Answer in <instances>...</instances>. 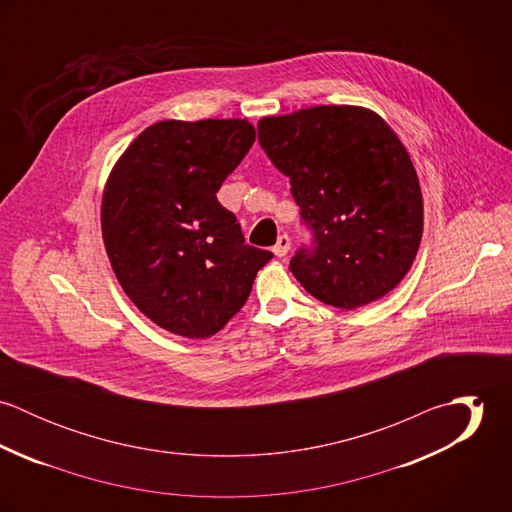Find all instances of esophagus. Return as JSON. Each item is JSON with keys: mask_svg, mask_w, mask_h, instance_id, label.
I'll return each mask as SVG.
<instances>
[{"mask_svg": "<svg viewBox=\"0 0 512 512\" xmlns=\"http://www.w3.org/2000/svg\"><path fill=\"white\" fill-rule=\"evenodd\" d=\"M290 244H292L290 236H288V234H282V236H278V242L274 244L272 252H274L278 258H284V256L290 252Z\"/></svg>", "mask_w": 512, "mask_h": 512, "instance_id": "esophagus-1", "label": "esophagus"}]
</instances>
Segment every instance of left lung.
<instances>
[{
	"label": "left lung",
	"mask_w": 512,
	"mask_h": 512,
	"mask_svg": "<svg viewBox=\"0 0 512 512\" xmlns=\"http://www.w3.org/2000/svg\"><path fill=\"white\" fill-rule=\"evenodd\" d=\"M260 146L290 177L311 244L290 270L327 305L357 309L394 290L412 268L424 230L412 159L374 112L315 106L258 122Z\"/></svg>",
	"instance_id": "obj_1"
}]
</instances>
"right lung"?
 <instances>
[{
	"mask_svg": "<svg viewBox=\"0 0 512 512\" xmlns=\"http://www.w3.org/2000/svg\"><path fill=\"white\" fill-rule=\"evenodd\" d=\"M256 140L246 120H165L116 163L102 199L112 270L159 327L205 339L236 315L272 252L244 242L217 199Z\"/></svg>",
	"mask_w": 512,
	"mask_h": 512,
	"instance_id": "right-lung-1",
	"label": "right lung"
}]
</instances>
